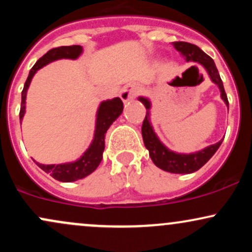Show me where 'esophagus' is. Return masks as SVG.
<instances>
[{
    "label": "esophagus",
    "mask_w": 252,
    "mask_h": 252,
    "mask_svg": "<svg viewBox=\"0 0 252 252\" xmlns=\"http://www.w3.org/2000/svg\"><path fill=\"white\" fill-rule=\"evenodd\" d=\"M137 94H138V89L136 88L134 84H126V85L122 89V91H121L120 97L124 103H126L129 102V100L134 99Z\"/></svg>",
    "instance_id": "esophagus-1"
}]
</instances>
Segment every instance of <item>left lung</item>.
Segmentation results:
<instances>
[{
  "label": "left lung",
  "instance_id": "left-lung-1",
  "mask_svg": "<svg viewBox=\"0 0 252 252\" xmlns=\"http://www.w3.org/2000/svg\"><path fill=\"white\" fill-rule=\"evenodd\" d=\"M174 47L179 52H181L182 56L186 58V62H195L206 68L212 82L217 84L219 90H220L222 100L228 106V100L226 94H225L224 85H222L221 78L219 76L218 70H217L216 63L213 62L212 58L207 56L205 52H202L198 46L189 42L176 41L174 42ZM138 99H140L141 103L144 104L147 110L146 117H144L142 123V137L144 146L149 150V156L153 160V162L158 168L169 173H175V174H189V173L196 172L198 169H200L215 155V153L220 147L222 140L215 144H211V146L206 147V148L200 150V152L193 153V154H178V153L167 149L160 142L152 126H150V102L147 98L143 97H140Z\"/></svg>",
  "mask_w": 252,
  "mask_h": 252
}]
</instances>
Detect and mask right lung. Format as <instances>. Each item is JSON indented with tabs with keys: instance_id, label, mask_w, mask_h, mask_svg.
<instances>
[{
	"instance_id": "obj_1",
	"label": "right lung",
	"mask_w": 252,
	"mask_h": 252,
	"mask_svg": "<svg viewBox=\"0 0 252 252\" xmlns=\"http://www.w3.org/2000/svg\"><path fill=\"white\" fill-rule=\"evenodd\" d=\"M83 52L82 46H60V47L52 48L46 54L40 58L35 63V65L32 67L26 80L24 90L21 94V109H20V121H22L26 110V94H27L28 86H30L32 78L35 72L41 68L42 66L47 65L48 63L54 62L57 59L68 58V59H76ZM123 102L121 98H114V99L105 100L99 105L97 112V122L96 131H94V138L92 141L90 148L84 153V155L79 160L71 163L63 164H42L37 163L42 170L48 173L52 178L63 182L76 181L78 179H83L89 174H91L94 170L99 166L100 161L103 158V152L105 148V134L108 131L109 126H111L114 121L122 114Z\"/></svg>"
}]
</instances>
